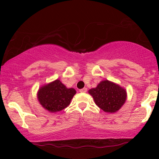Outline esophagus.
Instances as JSON below:
<instances>
[{
	"label": "esophagus",
	"instance_id": "1",
	"mask_svg": "<svg viewBox=\"0 0 159 159\" xmlns=\"http://www.w3.org/2000/svg\"><path fill=\"white\" fill-rule=\"evenodd\" d=\"M87 88H82V89H80V93H86V92H87Z\"/></svg>",
	"mask_w": 159,
	"mask_h": 159
}]
</instances>
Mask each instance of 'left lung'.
Wrapping results in <instances>:
<instances>
[{
  "mask_svg": "<svg viewBox=\"0 0 159 159\" xmlns=\"http://www.w3.org/2000/svg\"><path fill=\"white\" fill-rule=\"evenodd\" d=\"M95 104L104 111L114 113L117 111L125 103L126 91L109 80H103L95 88L88 91Z\"/></svg>",
  "mask_w": 159,
  "mask_h": 159,
  "instance_id": "1",
  "label": "left lung"
}]
</instances>
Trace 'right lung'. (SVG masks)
Listing matches in <instances>:
<instances>
[{"label": "right lung", "instance_id": "right-lung-1", "mask_svg": "<svg viewBox=\"0 0 159 159\" xmlns=\"http://www.w3.org/2000/svg\"><path fill=\"white\" fill-rule=\"evenodd\" d=\"M76 94L74 88H66L60 80L45 85L38 93V99L41 105L50 112H57L69 105Z\"/></svg>", "mask_w": 159, "mask_h": 159}]
</instances>
